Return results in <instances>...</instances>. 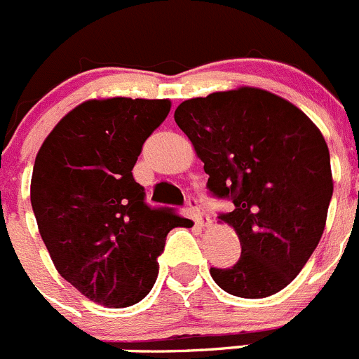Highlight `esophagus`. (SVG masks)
Returning a JSON list of instances; mask_svg holds the SVG:
<instances>
[{"label": "esophagus", "mask_w": 359, "mask_h": 359, "mask_svg": "<svg viewBox=\"0 0 359 359\" xmlns=\"http://www.w3.org/2000/svg\"><path fill=\"white\" fill-rule=\"evenodd\" d=\"M189 210H190V217H192V220L199 226V228H206V226H210V217L203 212L201 206H199V201H197L196 197H189Z\"/></svg>", "instance_id": "1"}]
</instances>
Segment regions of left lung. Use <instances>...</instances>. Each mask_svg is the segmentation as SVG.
<instances>
[{
	"instance_id": "left-lung-1",
	"label": "left lung",
	"mask_w": 359,
	"mask_h": 359,
	"mask_svg": "<svg viewBox=\"0 0 359 359\" xmlns=\"http://www.w3.org/2000/svg\"><path fill=\"white\" fill-rule=\"evenodd\" d=\"M174 121L205 163L213 196L235 208L219 217L238 235L242 255L210 269L228 294H278L306 265L327 219L330 149L304 111L255 87L183 101Z\"/></svg>"
}]
</instances>
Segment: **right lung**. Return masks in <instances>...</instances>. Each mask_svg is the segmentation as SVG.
I'll use <instances>...</instances> for the list:
<instances>
[{"label": "right lung", "instance_id": "right-lung-1", "mask_svg": "<svg viewBox=\"0 0 359 359\" xmlns=\"http://www.w3.org/2000/svg\"><path fill=\"white\" fill-rule=\"evenodd\" d=\"M169 110V100L85 101L53 128L35 158L29 197L49 256L65 281L107 308L142 301L167 233L190 224L147 206L131 174Z\"/></svg>", "mask_w": 359, "mask_h": 359}]
</instances>
